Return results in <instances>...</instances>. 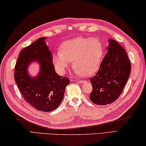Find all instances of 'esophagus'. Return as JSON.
Returning <instances> with one entry per match:
<instances>
[{
	"mask_svg": "<svg viewBox=\"0 0 146 146\" xmlns=\"http://www.w3.org/2000/svg\"><path fill=\"white\" fill-rule=\"evenodd\" d=\"M78 81V83H82L85 82V81L83 80H79Z\"/></svg>",
	"mask_w": 146,
	"mask_h": 146,
	"instance_id": "34e87169",
	"label": "esophagus"
}]
</instances>
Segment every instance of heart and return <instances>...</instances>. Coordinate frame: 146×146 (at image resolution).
Returning <instances> with one entry per match:
<instances>
[{
	"instance_id": "heart-1",
	"label": "heart",
	"mask_w": 146,
	"mask_h": 146,
	"mask_svg": "<svg viewBox=\"0 0 146 146\" xmlns=\"http://www.w3.org/2000/svg\"><path fill=\"white\" fill-rule=\"evenodd\" d=\"M103 54V46L98 38L78 37L61 44L60 51L53 55V63L63 74L72 61L76 73L88 76L98 70Z\"/></svg>"
}]
</instances>
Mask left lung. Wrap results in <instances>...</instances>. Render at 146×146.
<instances>
[{
    "instance_id": "left-lung-1",
    "label": "left lung",
    "mask_w": 146,
    "mask_h": 146,
    "mask_svg": "<svg viewBox=\"0 0 146 146\" xmlns=\"http://www.w3.org/2000/svg\"><path fill=\"white\" fill-rule=\"evenodd\" d=\"M108 52L96 74L90 78L94 104L106 105L119 98L131 72V63L124 48L115 40H109Z\"/></svg>"
}]
</instances>
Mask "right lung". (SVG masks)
<instances>
[{"label": "right lung", "mask_w": 146, "mask_h": 146, "mask_svg": "<svg viewBox=\"0 0 146 146\" xmlns=\"http://www.w3.org/2000/svg\"><path fill=\"white\" fill-rule=\"evenodd\" d=\"M44 39L38 38L20 52L14 78L25 101L38 110L48 112L60 106L70 80L56 73L52 54ZM32 60L38 61L41 66L39 74L35 78L27 73L28 65Z\"/></svg>", "instance_id": "add662e5"}]
</instances>
